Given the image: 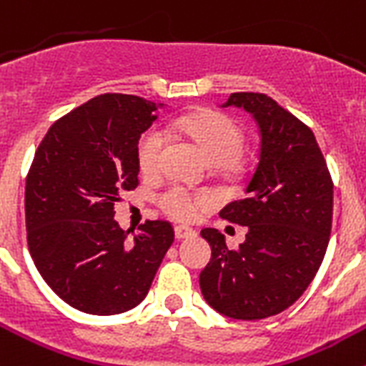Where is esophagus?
I'll return each mask as SVG.
<instances>
[{
    "label": "esophagus",
    "mask_w": 366,
    "mask_h": 366,
    "mask_svg": "<svg viewBox=\"0 0 366 366\" xmlns=\"http://www.w3.org/2000/svg\"><path fill=\"white\" fill-rule=\"evenodd\" d=\"M174 231H176L177 240H183V238H189V236L196 234V231H194L192 227H187V225H176Z\"/></svg>",
    "instance_id": "34e87169"
}]
</instances>
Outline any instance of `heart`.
<instances>
[{"label":"heart","mask_w":366,"mask_h":366,"mask_svg":"<svg viewBox=\"0 0 366 366\" xmlns=\"http://www.w3.org/2000/svg\"><path fill=\"white\" fill-rule=\"evenodd\" d=\"M177 126L196 141L212 164H229L240 155L244 147V130L231 117L218 112H199L181 117ZM167 132L152 126L141 135L137 144V163L144 176H155L161 170ZM157 205L176 219H192L199 211L211 207L212 196L202 190H190L181 185H168L155 198Z\"/></svg>","instance_id":"heart-1"}]
</instances>
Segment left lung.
I'll return each mask as SVG.
<instances>
[{
	"label": "left lung",
	"instance_id": "obj_1",
	"mask_svg": "<svg viewBox=\"0 0 366 366\" xmlns=\"http://www.w3.org/2000/svg\"><path fill=\"white\" fill-rule=\"evenodd\" d=\"M238 106L254 117L260 152L245 198L219 216L247 227L245 242L229 249L216 229L202 236L212 258L199 287L216 312L257 321L290 308L322 264L332 232L334 181L315 135L264 93H231L223 108Z\"/></svg>",
	"mask_w": 366,
	"mask_h": 366
}]
</instances>
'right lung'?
<instances>
[{"label": "right lung", "instance_id": "add662e5", "mask_svg": "<svg viewBox=\"0 0 366 366\" xmlns=\"http://www.w3.org/2000/svg\"><path fill=\"white\" fill-rule=\"evenodd\" d=\"M159 104L104 93L54 121L25 183V225L34 266L64 302L115 315L147 297L174 242L167 219L139 232L113 219L122 192L139 187V139Z\"/></svg>", "mask_w": 366, "mask_h": 366}]
</instances>
